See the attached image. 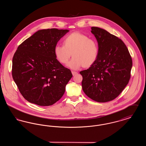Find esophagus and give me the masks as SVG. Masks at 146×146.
I'll return each mask as SVG.
<instances>
[{
	"mask_svg": "<svg viewBox=\"0 0 146 146\" xmlns=\"http://www.w3.org/2000/svg\"><path fill=\"white\" fill-rule=\"evenodd\" d=\"M72 74H73V76H75V75H76V74L78 73L76 72H74V71H72Z\"/></svg>",
	"mask_w": 146,
	"mask_h": 146,
	"instance_id": "34e87169",
	"label": "esophagus"
}]
</instances>
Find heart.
I'll return each mask as SVG.
<instances>
[{"label": "heart", "mask_w": 146, "mask_h": 146, "mask_svg": "<svg viewBox=\"0 0 146 146\" xmlns=\"http://www.w3.org/2000/svg\"><path fill=\"white\" fill-rule=\"evenodd\" d=\"M63 45L57 44L54 49L56 58L65 64L71 55L73 58L68 63L72 70L83 67L88 68L96 62L99 54V46L95 39L79 32H73L63 39Z\"/></svg>", "instance_id": "1"}]
</instances>
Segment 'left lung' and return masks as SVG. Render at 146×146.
Instances as JSON below:
<instances>
[{
  "label": "left lung",
  "instance_id": "left-lung-1",
  "mask_svg": "<svg viewBox=\"0 0 146 146\" xmlns=\"http://www.w3.org/2000/svg\"><path fill=\"white\" fill-rule=\"evenodd\" d=\"M99 46L96 62L80 72L84 93L94 101L106 102L124 89L131 76V57L124 42L105 29L92 27Z\"/></svg>",
  "mask_w": 146,
  "mask_h": 146
}]
</instances>
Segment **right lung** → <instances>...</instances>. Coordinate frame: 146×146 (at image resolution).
I'll return each instance as SVG.
<instances>
[{
	"mask_svg": "<svg viewBox=\"0 0 146 146\" xmlns=\"http://www.w3.org/2000/svg\"><path fill=\"white\" fill-rule=\"evenodd\" d=\"M68 32L56 28L39 30L17 48L13 58L12 76L28 102L48 106L62 97L73 76L56 58L54 49Z\"/></svg>",
	"mask_w": 146,
	"mask_h": 146,
	"instance_id": "right-lung-1",
	"label": "right lung"
}]
</instances>
